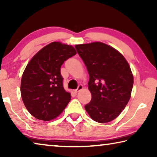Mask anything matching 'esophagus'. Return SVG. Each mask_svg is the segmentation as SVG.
Masks as SVG:
<instances>
[{
	"label": "esophagus",
	"instance_id": "obj_1",
	"mask_svg": "<svg viewBox=\"0 0 157 157\" xmlns=\"http://www.w3.org/2000/svg\"><path fill=\"white\" fill-rule=\"evenodd\" d=\"M82 89H83V86H82V84H79V86H78V89L75 90V93H78L79 91H80Z\"/></svg>",
	"mask_w": 157,
	"mask_h": 157
}]
</instances>
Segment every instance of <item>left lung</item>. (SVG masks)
<instances>
[{
	"label": "left lung",
	"instance_id": "1",
	"mask_svg": "<svg viewBox=\"0 0 157 157\" xmlns=\"http://www.w3.org/2000/svg\"><path fill=\"white\" fill-rule=\"evenodd\" d=\"M89 74L91 102L84 106L93 120L109 123L128 103L134 84L129 63L118 50L101 43L75 45Z\"/></svg>",
	"mask_w": 157,
	"mask_h": 157
}]
</instances>
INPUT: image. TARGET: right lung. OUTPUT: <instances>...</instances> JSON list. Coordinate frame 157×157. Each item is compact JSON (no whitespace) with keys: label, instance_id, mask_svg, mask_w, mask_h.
I'll return each instance as SVG.
<instances>
[{"label":"right lung","instance_id":"1","mask_svg":"<svg viewBox=\"0 0 157 157\" xmlns=\"http://www.w3.org/2000/svg\"><path fill=\"white\" fill-rule=\"evenodd\" d=\"M72 46L52 42L36 53L21 78V94L26 109L34 118L48 121L57 117L71 95L63 86L61 66L76 54Z\"/></svg>","mask_w":157,"mask_h":157}]
</instances>
